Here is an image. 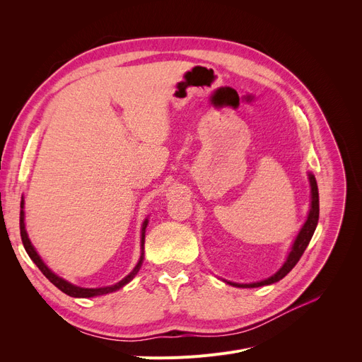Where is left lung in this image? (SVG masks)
Segmentation results:
<instances>
[{
    "label": "left lung",
    "mask_w": 362,
    "mask_h": 362,
    "mask_svg": "<svg viewBox=\"0 0 362 362\" xmlns=\"http://www.w3.org/2000/svg\"><path fill=\"white\" fill-rule=\"evenodd\" d=\"M310 183H311V210L308 214V218L305 221V224L302 226V229L292 246V251L286 259V262L283 264V267L272 277H269L267 280H262V281H257V283H250V284H239V283H232V281H227L229 284H233L236 288H259L264 286V284H272L276 283L279 280H281L284 276H286L295 265L296 262L300 259L303 251L307 250V246L315 232V227L318 223V216H320V202H318V187H317V180L314 177V175L310 173Z\"/></svg>",
    "instance_id": "1"
}]
</instances>
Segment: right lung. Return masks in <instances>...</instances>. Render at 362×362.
Listing matches in <instances>:
<instances>
[{
  "mask_svg": "<svg viewBox=\"0 0 362 362\" xmlns=\"http://www.w3.org/2000/svg\"><path fill=\"white\" fill-rule=\"evenodd\" d=\"M21 206L23 208V201H22ZM23 220H25V213H23V210H22V211H21V236H22V242H23V246H25V250H26L28 255H29L30 259L36 264V267L42 272V274L54 284V286H57L62 292H64V293L69 295V296H73V298H90V296H98V295H105V293L114 292V291H117V289L123 288L124 284H127L133 277H135V274H136V273L139 272V269H141V264H142V261H144V254L141 255V259H139L138 265L135 267V270H133L127 277H124L122 281L114 284V286L100 288V289H85V288L74 286V284L66 281L64 279H62V277H59V276H55V274L47 267V265L42 262V259L40 258V255L36 254L35 248H33L30 240H29V238H28V233H26V230H25V221H23ZM146 224H148V220L144 221V227H142V238H141L142 250H144V243H145V227H146Z\"/></svg>",
  "mask_w": 362,
  "mask_h": 362,
  "instance_id": "add662e5",
  "label": "right lung"
}]
</instances>
